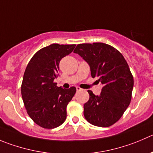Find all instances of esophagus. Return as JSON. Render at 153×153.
<instances>
[{"label":"esophagus","mask_w":153,"mask_h":153,"mask_svg":"<svg viewBox=\"0 0 153 153\" xmlns=\"http://www.w3.org/2000/svg\"><path fill=\"white\" fill-rule=\"evenodd\" d=\"M76 91H81V90H82V88H79V86H76Z\"/></svg>","instance_id":"34e87169"}]
</instances>
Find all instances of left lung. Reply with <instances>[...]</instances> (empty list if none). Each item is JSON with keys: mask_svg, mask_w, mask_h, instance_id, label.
Listing matches in <instances>:
<instances>
[{"mask_svg": "<svg viewBox=\"0 0 153 153\" xmlns=\"http://www.w3.org/2000/svg\"><path fill=\"white\" fill-rule=\"evenodd\" d=\"M74 52L88 63L91 76L103 85L99 95L88 90L84 116L93 126L109 127L122 117L131 99L134 79L127 62L117 49L103 43L79 44Z\"/></svg>", "mask_w": 153, "mask_h": 153, "instance_id": "obj_1", "label": "left lung"}]
</instances>
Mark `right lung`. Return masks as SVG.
<instances>
[{"label": "right lung", "instance_id": "right-lung-1", "mask_svg": "<svg viewBox=\"0 0 153 153\" xmlns=\"http://www.w3.org/2000/svg\"><path fill=\"white\" fill-rule=\"evenodd\" d=\"M75 46L54 43L36 52L27 64L22 83V97L27 114L40 127L55 128L66 119L67 106L76 88L58 87L54 79L59 76L60 61Z\"/></svg>", "mask_w": 153, "mask_h": 153}]
</instances>
